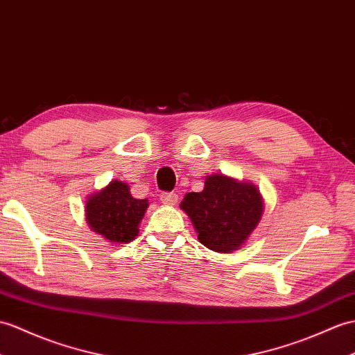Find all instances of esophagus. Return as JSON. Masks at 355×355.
I'll return each instance as SVG.
<instances>
[{"label": "esophagus", "mask_w": 355, "mask_h": 355, "mask_svg": "<svg viewBox=\"0 0 355 355\" xmlns=\"http://www.w3.org/2000/svg\"><path fill=\"white\" fill-rule=\"evenodd\" d=\"M160 201L163 204L174 205L178 201V193H175V192H162L160 193Z\"/></svg>", "instance_id": "esophagus-1"}]
</instances>
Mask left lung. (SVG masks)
<instances>
[{"mask_svg":"<svg viewBox=\"0 0 355 355\" xmlns=\"http://www.w3.org/2000/svg\"><path fill=\"white\" fill-rule=\"evenodd\" d=\"M198 232V241L209 250L232 252L241 248L263 213V201L250 183L225 175L205 180L202 192H191L180 204Z\"/></svg>","mask_w":355,"mask_h":355,"instance_id":"left-lung-1","label":"left lung"}]
</instances>
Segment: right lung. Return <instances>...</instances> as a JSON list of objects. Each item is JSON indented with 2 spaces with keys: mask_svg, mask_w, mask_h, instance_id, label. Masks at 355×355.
Here are the masks:
<instances>
[{
  "mask_svg": "<svg viewBox=\"0 0 355 355\" xmlns=\"http://www.w3.org/2000/svg\"><path fill=\"white\" fill-rule=\"evenodd\" d=\"M148 207L146 200L131 196L130 187L114 180L86 202V219L95 233L113 243L131 242L139 233V222Z\"/></svg>",
  "mask_w": 355,
  "mask_h": 355,
  "instance_id": "1",
  "label": "right lung"
}]
</instances>
